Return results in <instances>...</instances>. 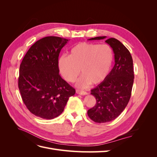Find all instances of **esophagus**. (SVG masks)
Segmentation results:
<instances>
[{"instance_id": "obj_1", "label": "esophagus", "mask_w": 157, "mask_h": 157, "mask_svg": "<svg viewBox=\"0 0 157 157\" xmlns=\"http://www.w3.org/2000/svg\"><path fill=\"white\" fill-rule=\"evenodd\" d=\"M76 93L78 94H80V95H86L88 94L86 92L82 91V90H76Z\"/></svg>"}]
</instances>
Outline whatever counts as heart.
Instances as JSON below:
<instances>
[{"label":"heart","instance_id":"b5f03b06","mask_svg":"<svg viewBox=\"0 0 157 157\" xmlns=\"http://www.w3.org/2000/svg\"><path fill=\"white\" fill-rule=\"evenodd\" d=\"M113 53L107 44L80 42L70 50L69 56H62L58 60V67L63 78L73 82L81 73L77 87L86 88L90 84L96 85L106 78L111 70Z\"/></svg>","mask_w":157,"mask_h":157}]
</instances>
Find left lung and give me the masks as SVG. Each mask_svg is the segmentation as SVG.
<instances>
[{"label": "left lung", "instance_id": "8db88e82", "mask_svg": "<svg viewBox=\"0 0 157 157\" xmlns=\"http://www.w3.org/2000/svg\"><path fill=\"white\" fill-rule=\"evenodd\" d=\"M97 36L88 40H101ZM105 42L113 48L115 63L106 78L91 90L96 99V105L87 113L90 119L98 123L115 120L128 105L131 97L134 74L132 56L126 47L115 38Z\"/></svg>", "mask_w": 157, "mask_h": 157}]
</instances>
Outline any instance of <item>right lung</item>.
I'll return each mask as SVG.
<instances>
[{"label":"right lung","instance_id":"right-lung-1","mask_svg":"<svg viewBox=\"0 0 157 157\" xmlns=\"http://www.w3.org/2000/svg\"><path fill=\"white\" fill-rule=\"evenodd\" d=\"M68 39L46 36L31 46L20 67L18 88L23 103L36 117L60 115L75 90L59 74L58 58Z\"/></svg>","mask_w":157,"mask_h":157}]
</instances>
